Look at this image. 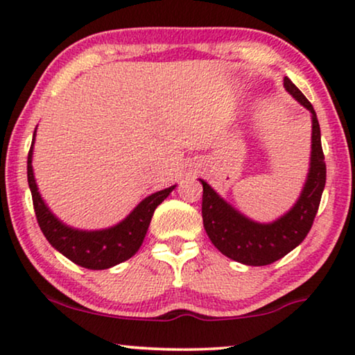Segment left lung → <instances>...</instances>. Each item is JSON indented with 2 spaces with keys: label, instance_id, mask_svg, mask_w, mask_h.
Masks as SVG:
<instances>
[{
  "label": "left lung",
  "instance_id": "left-lung-1",
  "mask_svg": "<svg viewBox=\"0 0 355 355\" xmlns=\"http://www.w3.org/2000/svg\"><path fill=\"white\" fill-rule=\"evenodd\" d=\"M284 87L309 111L313 121L308 177L292 207L274 221L260 223L232 207L207 182L199 178L202 183V221L209 239L225 257L247 266H266L298 247L313 226L325 188L327 167L315 111L287 76L284 78Z\"/></svg>",
  "mask_w": 355,
  "mask_h": 355
}]
</instances>
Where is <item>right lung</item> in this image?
Instances as JSON below:
<instances>
[{
  "instance_id": "1",
  "label": "right lung",
  "mask_w": 355,
  "mask_h": 355,
  "mask_svg": "<svg viewBox=\"0 0 355 355\" xmlns=\"http://www.w3.org/2000/svg\"><path fill=\"white\" fill-rule=\"evenodd\" d=\"M38 127V125H36ZM36 139V129L33 132V141L26 161V177L33 198L35 214L38 225L49 241V244L60 252L68 260L78 266L87 269H108L116 264L134 257L144 244L146 231L150 228L153 214L157 205L175 189L177 184L156 191L135 205V209L121 220L119 223L103 230H79L63 223L54 211L49 209L36 184L33 172V146Z\"/></svg>"
}]
</instances>
